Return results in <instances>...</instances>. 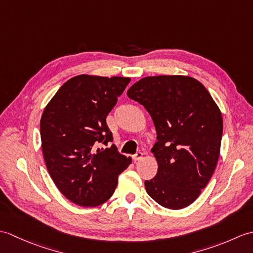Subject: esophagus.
Masks as SVG:
<instances>
[{"mask_svg": "<svg viewBox=\"0 0 253 253\" xmlns=\"http://www.w3.org/2000/svg\"><path fill=\"white\" fill-rule=\"evenodd\" d=\"M142 157H143V153L142 152H137L135 155H132V160H133V162H137V161H139V160H141L142 159Z\"/></svg>", "mask_w": 253, "mask_h": 253, "instance_id": "1", "label": "esophagus"}]
</instances>
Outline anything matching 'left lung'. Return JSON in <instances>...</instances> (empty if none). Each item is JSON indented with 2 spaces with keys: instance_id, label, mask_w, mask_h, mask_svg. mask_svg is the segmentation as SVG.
<instances>
[{
  "instance_id": "left-lung-1",
  "label": "left lung",
  "mask_w": 253,
  "mask_h": 253,
  "mask_svg": "<svg viewBox=\"0 0 253 253\" xmlns=\"http://www.w3.org/2000/svg\"><path fill=\"white\" fill-rule=\"evenodd\" d=\"M151 115L158 141L154 178L144 181L160 206L179 210L191 204L216 168L223 118L206 87L188 76L144 77L127 91Z\"/></svg>"
}]
</instances>
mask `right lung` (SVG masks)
Listing matches in <instances>:
<instances>
[{"label":"right lung","instance_id":"add662e5","mask_svg":"<svg viewBox=\"0 0 253 253\" xmlns=\"http://www.w3.org/2000/svg\"><path fill=\"white\" fill-rule=\"evenodd\" d=\"M130 78L79 75L67 80L45 106L40 122L44 162L68 200L96 207L109 200L117 177L131 163L112 144L106 116Z\"/></svg>","mask_w":253,"mask_h":253}]
</instances>
